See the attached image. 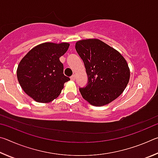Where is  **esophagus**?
<instances>
[{"label": "esophagus", "mask_w": 158, "mask_h": 158, "mask_svg": "<svg viewBox=\"0 0 158 158\" xmlns=\"http://www.w3.org/2000/svg\"><path fill=\"white\" fill-rule=\"evenodd\" d=\"M70 79H71V80H73V81H74V80H75V79H76L75 74H73V75L70 77Z\"/></svg>", "instance_id": "1"}]
</instances>
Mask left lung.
<instances>
[{"mask_svg":"<svg viewBox=\"0 0 158 158\" xmlns=\"http://www.w3.org/2000/svg\"><path fill=\"white\" fill-rule=\"evenodd\" d=\"M75 48L84 61L89 80L86 86L79 89L83 98L93 106H101L119 97L130 77L124 57L98 39L77 41Z\"/></svg>","mask_w":158,"mask_h":158,"instance_id":"obj_1","label":"left lung"}]
</instances>
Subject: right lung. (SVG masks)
Masks as SVG:
<instances>
[{
	"label": "right lung",
	"instance_id": "add662e5",
	"mask_svg": "<svg viewBox=\"0 0 158 158\" xmlns=\"http://www.w3.org/2000/svg\"><path fill=\"white\" fill-rule=\"evenodd\" d=\"M69 46L68 42H44L33 47L21 60L17 70L19 83L35 101H53L60 95L64 84L70 80L64 75L59 59Z\"/></svg>",
	"mask_w": 158,
	"mask_h": 158
}]
</instances>
